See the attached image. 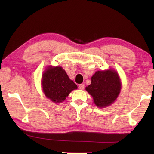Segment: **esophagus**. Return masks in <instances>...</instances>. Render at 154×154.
I'll list each match as a JSON object with an SVG mask.
<instances>
[{
	"mask_svg": "<svg viewBox=\"0 0 154 154\" xmlns=\"http://www.w3.org/2000/svg\"><path fill=\"white\" fill-rule=\"evenodd\" d=\"M79 87L80 89L83 90V89H84V88H85V85L84 84H80L79 85Z\"/></svg>",
	"mask_w": 154,
	"mask_h": 154,
	"instance_id": "obj_1",
	"label": "esophagus"
}]
</instances>
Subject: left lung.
<instances>
[{
	"label": "left lung",
	"instance_id": "1",
	"mask_svg": "<svg viewBox=\"0 0 154 154\" xmlns=\"http://www.w3.org/2000/svg\"><path fill=\"white\" fill-rule=\"evenodd\" d=\"M93 98L97 107L104 108L112 104L121 90L120 77L116 71H97L91 77V83L85 88Z\"/></svg>",
	"mask_w": 154,
	"mask_h": 154
}]
</instances>
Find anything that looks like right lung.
<instances>
[{
	"label": "right lung",
	"instance_id": "right-lung-1",
	"mask_svg": "<svg viewBox=\"0 0 154 154\" xmlns=\"http://www.w3.org/2000/svg\"><path fill=\"white\" fill-rule=\"evenodd\" d=\"M42 86L45 97L55 103H61L77 86L60 66H48L42 75Z\"/></svg>",
	"mask_w": 154,
	"mask_h": 154
}]
</instances>
